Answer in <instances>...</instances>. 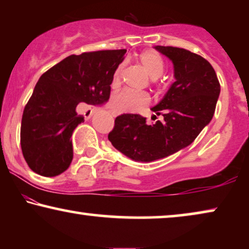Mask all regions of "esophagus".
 Masks as SVG:
<instances>
[{"label": "esophagus", "instance_id": "obj_1", "mask_svg": "<svg viewBox=\"0 0 249 249\" xmlns=\"http://www.w3.org/2000/svg\"><path fill=\"white\" fill-rule=\"evenodd\" d=\"M110 113L113 115V117H117V115H118V113L115 111H110Z\"/></svg>", "mask_w": 249, "mask_h": 249}]
</instances>
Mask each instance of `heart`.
Here are the masks:
<instances>
[{"mask_svg":"<svg viewBox=\"0 0 249 249\" xmlns=\"http://www.w3.org/2000/svg\"><path fill=\"white\" fill-rule=\"evenodd\" d=\"M138 63L152 79H158L164 72V61L155 51L148 50L139 54ZM122 67L115 69L112 77V86L117 87L120 84ZM149 103V96L145 93H134V91H121L112 97L111 104L118 112H136L145 107Z\"/></svg>","mask_w":249,"mask_h":249,"instance_id":"obj_1","label":"heart"}]
</instances>
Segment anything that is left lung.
Returning a JSON list of instances; mask_svg holds the SVG:
<instances>
[{
	"instance_id": "8db88e82",
	"label": "left lung",
	"mask_w": 249,
	"mask_h": 249,
	"mask_svg": "<svg viewBox=\"0 0 249 249\" xmlns=\"http://www.w3.org/2000/svg\"><path fill=\"white\" fill-rule=\"evenodd\" d=\"M155 50L172 61L176 78L161 102L152 107L163 115V121L147 124L139 114H121L108 134L119 152L138 162L166 158L192 144L212 120L220 95L215 71L204 57L173 46L158 45Z\"/></svg>"
}]
</instances>
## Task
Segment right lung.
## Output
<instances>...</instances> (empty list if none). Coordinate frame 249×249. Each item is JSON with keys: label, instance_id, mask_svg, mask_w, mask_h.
<instances>
[{"label": "right lung", "instance_id": "obj_1", "mask_svg": "<svg viewBox=\"0 0 249 249\" xmlns=\"http://www.w3.org/2000/svg\"><path fill=\"white\" fill-rule=\"evenodd\" d=\"M125 50L86 52L66 57L43 73L23 110L20 144L27 164L37 175L55 177L73 159L71 136L84 122L77 113L81 102L108 101L112 77Z\"/></svg>", "mask_w": 249, "mask_h": 249}]
</instances>
